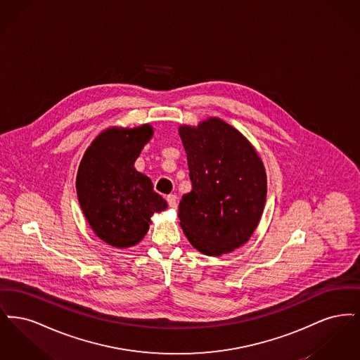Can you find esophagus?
I'll list each match as a JSON object with an SVG mask.
<instances>
[{"mask_svg": "<svg viewBox=\"0 0 360 360\" xmlns=\"http://www.w3.org/2000/svg\"><path fill=\"white\" fill-rule=\"evenodd\" d=\"M166 200H167V204H169L172 209H176V195L170 194V195H167Z\"/></svg>", "mask_w": 360, "mask_h": 360, "instance_id": "obj_1", "label": "esophagus"}]
</instances>
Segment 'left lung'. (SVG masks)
<instances>
[{
  "label": "left lung",
  "instance_id": "left-lung-1",
  "mask_svg": "<svg viewBox=\"0 0 360 360\" xmlns=\"http://www.w3.org/2000/svg\"><path fill=\"white\" fill-rule=\"evenodd\" d=\"M191 191L178 217L190 244L221 257L245 244L257 229L267 194V176L250 140L219 117L197 127L179 125Z\"/></svg>",
  "mask_w": 360,
  "mask_h": 360
}]
</instances>
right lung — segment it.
<instances>
[{
    "mask_svg": "<svg viewBox=\"0 0 360 360\" xmlns=\"http://www.w3.org/2000/svg\"><path fill=\"white\" fill-rule=\"evenodd\" d=\"M154 128L109 127L87 147L77 174V194L86 221L100 239L129 248L147 235L154 213L167 207L151 179L135 169Z\"/></svg>",
    "mask_w": 360,
    "mask_h": 360,
    "instance_id": "obj_1",
    "label": "right lung"
}]
</instances>
